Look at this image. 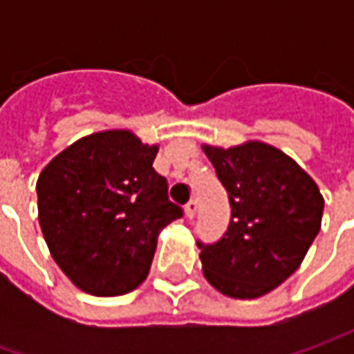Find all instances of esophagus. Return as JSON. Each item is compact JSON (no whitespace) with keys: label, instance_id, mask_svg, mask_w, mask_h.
I'll list each match as a JSON object with an SVG mask.
<instances>
[{"label":"esophagus","instance_id":"1","mask_svg":"<svg viewBox=\"0 0 354 354\" xmlns=\"http://www.w3.org/2000/svg\"><path fill=\"white\" fill-rule=\"evenodd\" d=\"M195 214H197V201H189L185 205V216L187 218H195Z\"/></svg>","mask_w":354,"mask_h":354}]
</instances>
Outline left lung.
<instances>
[{"label": "left lung", "instance_id": "8db88e82", "mask_svg": "<svg viewBox=\"0 0 354 354\" xmlns=\"http://www.w3.org/2000/svg\"><path fill=\"white\" fill-rule=\"evenodd\" d=\"M203 149L232 209L223 238L197 240L203 274L228 297H260L292 276L317 236L325 205L319 187L268 143Z\"/></svg>", "mask_w": 354, "mask_h": 354}]
</instances>
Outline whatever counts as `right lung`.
Segmentation results:
<instances>
[{
  "label": "right lung",
  "instance_id": "add662e5",
  "mask_svg": "<svg viewBox=\"0 0 354 354\" xmlns=\"http://www.w3.org/2000/svg\"><path fill=\"white\" fill-rule=\"evenodd\" d=\"M157 145L110 129L66 147L37 181L39 225L55 262L92 295H122L147 278L161 228L183 216L153 169Z\"/></svg>",
  "mask_w": 354,
  "mask_h": 354
}]
</instances>
